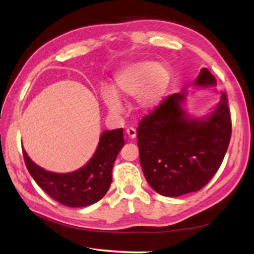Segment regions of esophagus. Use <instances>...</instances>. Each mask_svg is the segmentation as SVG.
I'll return each mask as SVG.
<instances>
[{
	"mask_svg": "<svg viewBox=\"0 0 254 254\" xmlns=\"http://www.w3.org/2000/svg\"><path fill=\"white\" fill-rule=\"evenodd\" d=\"M126 133H127V135H128V137L131 138V140L136 137V130H135V128H133V127L127 128Z\"/></svg>",
	"mask_w": 254,
	"mask_h": 254,
	"instance_id": "34e87169",
	"label": "esophagus"
}]
</instances>
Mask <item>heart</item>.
<instances>
[{"mask_svg":"<svg viewBox=\"0 0 254 254\" xmlns=\"http://www.w3.org/2000/svg\"><path fill=\"white\" fill-rule=\"evenodd\" d=\"M170 83L171 71L165 64L152 61L134 62L118 72L114 77V90H102V98L111 113L123 112L124 106L119 97H135L137 109L148 112L161 105Z\"/></svg>","mask_w":254,"mask_h":254,"instance_id":"heart-1","label":"heart"}]
</instances>
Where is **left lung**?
I'll return each instance as SVG.
<instances>
[{"instance_id":"obj_1","label":"left lung","mask_w":254,"mask_h":254,"mask_svg":"<svg viewBox=\"0 0 254 254\" xmlns=\"http://www.w3.org/2000/svg\"><path fill=\"white\" fill-rule=\"evenodd\" d=\"M193 88L216 86V79L202 68ZM190 85L169 96L137 128L140 163L151 189L164 196L196 192L209 182L222 164L231 136L228 99L209 114L193 117L185 109Z\"/></svg>"}]
</instances>
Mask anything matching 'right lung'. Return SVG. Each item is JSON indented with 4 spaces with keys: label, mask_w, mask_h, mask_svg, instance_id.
Listing matches in <instances>:
<instances>
[{
    "label": "right lung",
    "mask_w": 254,
    "mask_h": 254,
    "mask_svg": "<svg viewBox=\"0 0 254 254\" xmlns=\"http://www.w3.org/2000/svg\"><path fill=\"white\" fill-rule=\"evenodd\" d=\"M124 130L103 131L95 154L84 166L68 173L47 171L37 165L23 149L30 175L52 199L67 207H86L102 199L112 183V169L124 147Z\"/></svg>",
    "instance_id": "1"
}]
</instances>
